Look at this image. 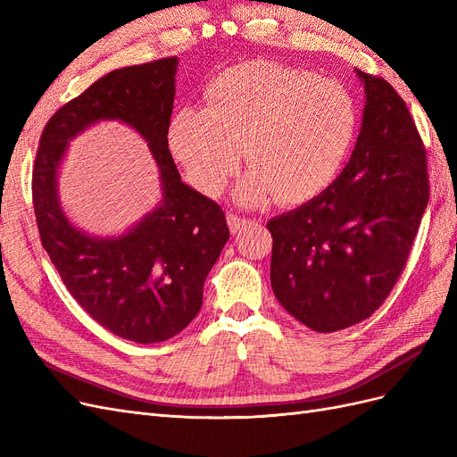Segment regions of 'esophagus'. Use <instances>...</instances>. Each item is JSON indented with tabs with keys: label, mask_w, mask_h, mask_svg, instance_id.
<instances>
[{
	"label": "esophagus",
	"mask_w": 457,
	"mask_h": 457,
	"mask_svg": "<svg viewBox=\"0 0 457 457\" xmlns=\"http://www.w3.org/2000/svg\"><path fill=\"white\" fill-rule=\"evenodd\" d=\"M227 223H228V228H230L232 234H238V232H242L245 227H250L252 220H250V219H244V217H240V215H237V213H228V215H227Z\"/></svg>",
	"instance_id": "esophagus-1"
}]
</instances>
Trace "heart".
<instances>
[{
    "label": "heart",
    "instance_id": "obj_1",
    "mask_svg": "<svg viewBox=\"0 0 457 457\" xmlns=\"http://www.w3.org/2000/svg\"><path fill=\"white\" fill-rule=\"evenodd\" d=\"M204 99L205 108L185 106L171 116L168 143L205 195L225 187L245 146L252 170L237 188L240 202L305 204L336 181L356 141L353 93L301 68L238 64L212 79Z\"/></svg>",
    "mask_w": 457,
    "mask_h": 457
}]
</instances>
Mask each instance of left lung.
Here are the masks:
<instances>
[{
    "mask_svg": "<svg viewBox=\"0 0 457 457\" xmlns=\"http://www.w3.org/2000/svg\"><path fill=\"white\" fill-rule=\"evenodd\" d=\"M356 74L366 106L349 163L316 198L267 223L272 292L322 334L362 322L383 305L428 202L427 152L406 103L386 79Z\"/></svg>",
    "mask_w": 457,
    "mask_h": 457,
    "instance_id": "obj_1",
    "label": "left lung"
}]
</instances>
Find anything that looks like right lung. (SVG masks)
<instances>
[{"label": "right lung", "mask_w": 457, "mask_h": 457, "mask_svg": "<svg viewBox=\"0 0 457 457\" xmlns=\"http://www.w3.org/2000/svg\"><path fill=\"white\" fill-rule=\"evenodd\" d=\"M177 57L108 72L62 104L39 137L32 202L41 245L95 322L135 343L165 341L202 307L204 282L228 240L220 205L181 181L168 145ZM99 119L129 122L149 141L164 198L128 235L93 239L72 228L56 198L67 141Z\"/></svg>", "instance_id": "obj_1"}]
</instances>
